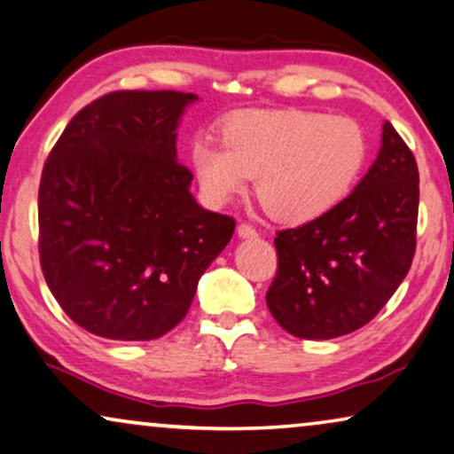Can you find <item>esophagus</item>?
Listing matches in <instances>:
<instances>
[{
  "label": "esophagus",
  "instance_id": "obj_1",
  "mask_svg": "<svg viewBox=\"0 0 454 454\" xmlns=\"http://www.w3.org/2000/svg\"><path fill=\"white\" fill-rule=\"evenodd\" d=\"M238 235H239V238H244V239H252V238H256L258 231L250 225V223H239Z\"/></svg>",
  "mask_w": 454,
  "mask_h": 454
}]
</instances>
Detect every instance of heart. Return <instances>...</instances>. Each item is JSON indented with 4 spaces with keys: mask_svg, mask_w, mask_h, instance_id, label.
<instances>
[{
    "mask_svg": "<svg viewBox=\"0 0 454 454\" xmlns=\"http://www.w3.org/2000/svg\"><path fill=\"white\" fill-rule=\"evenodd\" d=\"M223 141L192 145V165L208 200H231L258 177L260 204L285 223L312 221L337 207L368 154L356 120L303 109L241 114L223 128Z\"/></svg>",
    "mask_w": 454,
    "mask_h": 454,
    "instance_id": "b5f03b06",
    "label": "heart"
}]
</instances>
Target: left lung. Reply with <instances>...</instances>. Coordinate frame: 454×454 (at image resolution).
<instances>
[{"label": "left lung", "instance_id": "1", "mask_svg": "<svg viewBox=\"0 0 454 454\" xmlns=\"http://www.w3.org/2000/svg\"><path fill=\"white\" fill-rule=\"evenodd\" d=\"M419 171L411 148L382 128L378 159L337 207L277 231V275L266 306L300 339H334L374 318L415 256Z\"/></svg>", "mask_w": 454, "mask_h": 454}]
</instances>
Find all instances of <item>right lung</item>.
Returning a JSON list of instances; mask_svg holds the SVG:
<instances>
[{
  "label": "right lung",
  "mask_w": 454,
  "mask_h": 454,
  "mask_svg": "<svg viewBox=\"0 0 454 454\" xmlns=\"http://www.w3.org/2000/svg\"><path fill=\"white\" fill-rule=\"evenodd\" d=\"M196 95L114 90L72 117L39 185V258L61 309L97 337L151 340L184 320L235 219L204 210L176 128Z\"/></svg>",
  "instance_id": "right-lung-1"
}]
</instances>
